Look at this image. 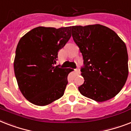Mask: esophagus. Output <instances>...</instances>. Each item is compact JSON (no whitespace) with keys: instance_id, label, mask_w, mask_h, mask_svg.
Here are the masks:
<instances>
[{"instance_id":"obj_1","label":"esophagus","mask_w":131,"mask_h":131,"mask_svg":"<svg viewBox=\"0 0 131 131\" xmlns=\"http://www.w3.org/2000/svg\"><path fill=\"white\" fill-rule=\"evenodd\" d=\"M75 74L77 75H80V69H75Z\"/></svg>"}]
</instances>
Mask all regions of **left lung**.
<instances>
[{
  "instance_id": "1",
  "label": "left lung",
  "mask_w": 131,
  "mask_h": 131,
  "mask_svg": "<svg viewBox=\"0 0 131 131\" xmlns=\"http://www.w3.org/2000/svg\"><path fill=\"white\" fill-rule=\"evenodd\" d=\"M71 32L84 59L81 72L84 82L78 87L80 93L97 102L114 97L128 75L124 41L114 30L100 24L74 26Z\"/></svg>"
}]
</instances>
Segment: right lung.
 Segmentation results:
<instances>
[{"label": "right lung", "mask_w": 131, "mask_h": 131, "mask_svg": "<svg viewBox=\"0 0 131 131\" xmlns=\"http://www.w3.org/2000/svg\"><path fill=\"white\" fill-rule=\"evenodd\" d=\"M71 37V26H39L19 41L14 72L21 94L34 105L45 106L62 97L71 69L55 66L58 52Z\"/></svg>", "instance_id": "1"}]
</instances>
